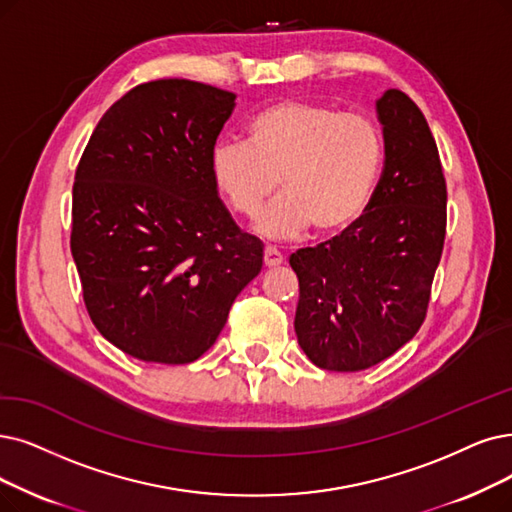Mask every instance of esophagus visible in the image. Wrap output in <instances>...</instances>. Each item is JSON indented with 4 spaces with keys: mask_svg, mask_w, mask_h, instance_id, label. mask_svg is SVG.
<instances>
[{
    "mask_svg": "<svg viewBox=\"0 0 512 512\" xmlns=\"http://www.w3.org/2000/svg\"><path fill=\"white\" fill-rule=\"evenodd\" d=\"M283 262V256L275 250V248H264V267H269V269H273V267H279V264Z\"/></svg>",
    "mask_w": 512,
    "mask_h": 512,
    "instance_id": "1",
    "label": "esophagus"
}]
</instances>
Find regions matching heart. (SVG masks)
Returning a JSON list of instances; mask_svg holds the SVG:
<instances>
[{
  "label": "heart",
  "mask_w": 512,
  "mask_h": 512,
  "mask_svg": "<svg viewBox=\"0 0 512 512\" xmlns=\"http://www.w3.org/2000/svg\"><path fill=\"white\" fill-rule=\"evenodd\" d=\"M384 166V140L370 117L309 100H279L248 124V142H220L210 155L216 189L243 216H254L279 187L285 191L256 220V231L283 239L313 224L336 235L365 214Z\"/></svg>",
  "instance_id": "heart-1"
}]
</instances>
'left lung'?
I'll use <instances>...</instances> for the list:
<instances>
[{
  "mask_svg": "<svg viewBox=\"0 0 512 512\" xmlns=\"http://www.w3.org/2000/svg\"><path fill=\"white\" fill-rule=\"evenodd\" d=\"M384 168L351 229L290 256L300 349L330 372L367 370L410 342L426 317L445 241L447 189L435 138L401 90L376 100Z\"/></svg>",
  "mask_w": 512,
  "mask_h": 512,
  "instance_id": "obj_1",
  "label": "left lung"
}]
</instances>
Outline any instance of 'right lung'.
<instances>
[{"label":"right lung","instance_id":"1","mask_svg":"<svg viewBox=\"0 0 512 512\" xmlns=\"http://www.w3.org/2000/svg\"><path fill=\"white\" fill-rule=\"evenodd\" d=\"M235 94L157 79L100 117L73 185L71 254L96 330L140 361L191 363L262 269L210 172Z\"/></svg>","mask_w":512,"mask_h":512}]
</instances>
